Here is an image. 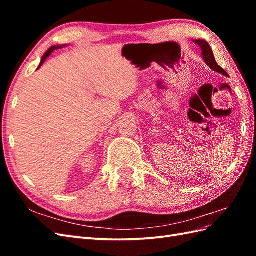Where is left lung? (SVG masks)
Returning <instances> with one entry per match:
<instances>
[{
    "label": "left lung",
    "mask_w": 256,
    "mask_h": 256,
    "mask_svg": "<svg viewBox=\"0 0 256 256\" xmlns=\"http://www.w3.org/2000/svg\"><path fill=\"white\" fill-rule=\"evenodd\" d=\"M193 42H196L200 47V51H202V58H203V60L205 62V64L208 67H210V69H212V70H214L216 72L222 74L223 76H228V72L224 70L223 68H221L218 64H216V58L214 56V52H212V50L210 48V46H209V44L206 40H193Z\"/></svg>",
    "instance_id": "8db88e82"
}]
</instances>
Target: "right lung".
Wrapping results in <instances>:
<instances>
[{"label":"right lung","mask_w":256,"mask_h":256,"mask_svg":"<svg viewBox=\"0 0 256 256\" xmlns=\"http://www.w3.org/2000/svg\"><path fill=\"white\" fill-rule=\"evenodd\" d=\"M65 47H67L66 44H58V46H52V47L46 52L44 54V56H42V60H40V66H38V68H40L42 66V64L44 63V60H47L49 56H50V54L54 51V50H58V49H62V48H65ZM37 68V69H38Z\"/></svg>","instance_id":"right-lung-1"}]
</instances>
